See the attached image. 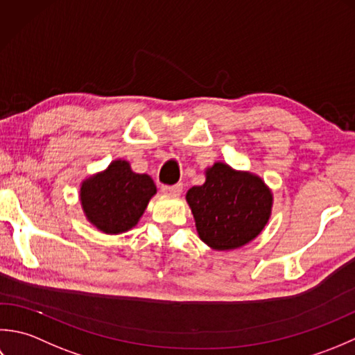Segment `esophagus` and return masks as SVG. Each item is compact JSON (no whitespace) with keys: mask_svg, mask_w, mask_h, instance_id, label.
Returning <instances> with one entry per match:
<instances>
[{"mask_svg":"<svg viewBox=\"0 0 355 355\" xmlns=\"http://www.w3.org/2000/svg\"><path fill=\"white\" fill-rule=\"evenodd\" d=\"M182 184H175V185H162V193L165 194H180L182 193Z\"/></svg>","mask_w":355,"mask_h":355,"instance_id":"esophagus-1","label":"esophagus"}]
</instances>
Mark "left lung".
I'll list each match as a JSON object with an SVG mask.
<instances>
[{
	"instance_id": "left-lung-1",
	"label": "left lung",
	"mask_w": 355,
	"mask_h": 355,
	"mask_svg": "<svg viewBox=\"0 0 355 355\" xmlns=\"http://www.w3.org/2000/svg\"><path fill=\"white\" fill-rule=\"evenodd\" d=\"M205 175V184L187 193L199 237L219 251L243 247L270 219V188L259 176L236 171L223 162H216Z\"/></svg>"
}]
</instances>
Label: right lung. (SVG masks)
I'll return each instance as SVG.
<instances>
[{
    "label": "right lung",
    "mask_w": 355,
    "mask_h": 355,
    "mask_svg": "<svg viewBox=\"0 0 355 355\" xmlns=\"http://www.w3.org/2000/svg\"><path fill=\"white\" fill-rule=\"evenodd\" d=\"M155 194L148 175L133 173L127 161H113L84 180L79 198L89 222L105 234H119L136 225Z\"/></svg>",
    "instance_id": "right-lung-1"
}]
</instances>
